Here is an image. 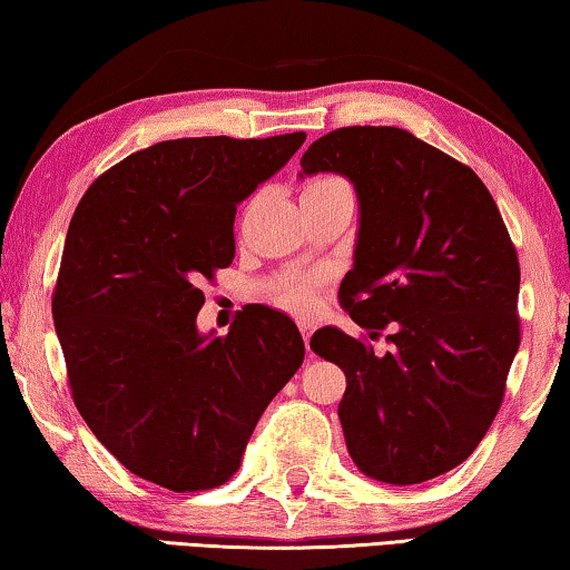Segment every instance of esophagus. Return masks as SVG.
Wrapping results in <instances>:
<instances>
[{
  "instance_id": "1",
  "label": "esophagus",
  "mask_w": 570,
  "mask_h": 570,
  "mask_svg": "<svg viewBox=\"0 0 570 570\" xmlns=\"http://www.w3.org/2000/svg\"><path fill=\"white\" fill-rule=\"evenodd\" d=\"M301 325V333H303V341H305V346H307V351H311V335H313V321H301L297 323Z\"/></svg>"
}]
</instances>
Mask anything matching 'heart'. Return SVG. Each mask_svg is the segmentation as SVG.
<instances>
[{"instance_id":"b5f03b06","label":"heart","mask_w":570,"mask_h":570,"mask_svg":"<svg viewBox=\"0 0 570 570\" xmlns=\"http://www.w3.org/2000/svg\"><path fill=\"white\" fill-rule=\"evenodd\" d=\"M333 189H348V186L341 179H335V176H318V179L307 181L303 186V197H313V194H325ZM315 285H318V277H307V275L291 277L287 283L277 287L275 301L285 307H293V311H305V307L313 303Z\"/></svg>"}]
</instances>
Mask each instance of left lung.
Wrapping results in <instances>:
<instances>
[{"label": "left lung", "instance_id": "left-lung-1", "mask_svg": "<svg viewBox=\"0 0 570 570\" xmlns=\"http://www.w3.org/2000/svg\"><path fill=\"white\" fill-rule=\"evenodd\" d=\"M301 166L356 186L358 242L338 301L389 343L381 356L338 328L311 338L346 373L351 460L389 484L440 478L488 434L520 346V265L498 204L470 166L394 126L331 130Z\"/></svg>", "mask_w": 570, "mask_h": 570}]
</instances>
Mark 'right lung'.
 <instances>
[{
	"mask_svg": "<svg viewBox=\"0 0 570 570\" xmlns=\"http://www.w3.org/2000/svg\"><path fill=\"white\" fill-rule=\"evenodd\" d=\"M305 134L202 136L126 156L70 219L52 293L72 401L138 478L212 490L239 470L269 401L295 376L303 335L247 305L227 335H202V283L235 259V214Z\"/></svg>",
	"mask_w": 570,
	"mask_h": 570,
	"instance_id": "1",
	"label": "right lung"
}]
</instances>
